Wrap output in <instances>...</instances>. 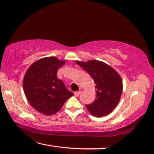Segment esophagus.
<instances>
[{
  "mask_svg": "<svg viewBox=\"0 0 154 154\" xmlns=\"http://www.w3.org/2000/svg\"><path fill=\"white\" fill-rule=\"evenodd\" d=\"M80 93H81V91H77V92H75L74 94L75 96H79V95L80 94Z\"/></svg>",
  "mask_w": 154,
  "mask_h": 154,
  "instance_id": "esophagus-1",
  "label": "esophagus"
}]
</instances>
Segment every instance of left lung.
I'll return each instance as SVG.
<instances>
[{"instance_id":"obj_1","label":"left lung","mask_w":154,"mask_h":154,"mask_svg":"<svg viewBox=\"0 0 154 154\" xmlns=\"http://www.w3.org/2000/svg\"><path fill=\"white\" fill-rule=\"evenodd\" d=\"M75 62L88 73L96 85V99L91 104L86 105L87 109L94 117L108 116L120 100L123 91L122 79L113 67L101 61Z\"/></svg>"}]
</instances>
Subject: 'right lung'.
I'll use <instances>...</instances> for the list:
<instances>
[{
	"mask_svg": "<svg viewBox=\"0 0 154 154\" xmlns=\"http://www.w3.org/2000/svg\"><path fill=\"white\" fill-rule=\"evenodd\" d=\"M65 63L66 60L56 57H46L31 64L25 74V95L30 105L39 113L54 115L74 94L57 77V71Z\"/></svg>",
	"mask_w": 154,
	"mask_h": 154,
	"instance_id": "add662e5",
	"label": "right lung"
}]
</instances>
